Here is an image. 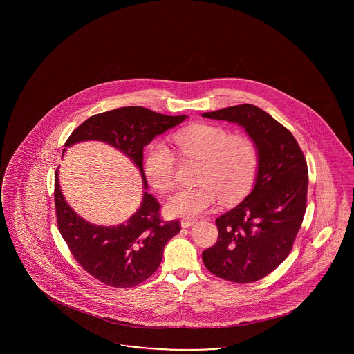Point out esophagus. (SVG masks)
Returning a JSON list of instances; mask_svg holds the SVG:
<instances>
[{
  "label": "esophagus",
  "instance_id": "34e87169",
  "mask_svg": "<svg viewBox=\"0 0 354 354\" xmlns=\"http://www.w3.org/2000/svg\"><path fill=\"white\" fill-rule=\"evenodd\" d=\"M180 224H182V227H183V228H188V227H191V225H194V224H195V220H182V223H180Z\"/></svg>",
  "mask_w": 354,
  "mask_h": 354
}]
</instances>
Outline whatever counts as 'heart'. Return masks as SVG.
Wrapping results in <instances>:
<instances>
[{"label": "heart", "mask_w": 354, "mask_h": 354, "mask_svg": "<svg viewBox=\"0 0 354 354\" xmlns=\"http://www.w3.org/2000/svg\"><path fill=\"white\" fill-rule=\"evenodd\" d=\"M174 143L188 159L201 160L198 187L178 189L167 203L169 215L185 219L212 211L220 199L235 203L252 188L259 169V149L252 136L232 134L227 127L198 123L175 133ZM145 175L160 192L175 187L176 159L163 142H153L145 158Z\"/></svg>", "instance_id": "heart-1"}]
</instances>
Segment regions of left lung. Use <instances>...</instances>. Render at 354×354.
<instances>
[{
  "mask_svg": "<svg viewBox=\"0 0 354 354\" xmlns=\"http://www.w3.org/2000/svg\"><path fill=\"white\" fill-rule=\"evenodd\" d=\"M202 117L243 126L259 149L252 192L216 219L218 241L202 253L212 274L253 283L276 270L292 251L306 209V160L290 131L257 106L244 103Z\"/></svg>",
  "mask_w": 354,
  "mask_h": 354,
  "instance_id": "8db88e82",
  "label": "left lung"
}]
</instances>
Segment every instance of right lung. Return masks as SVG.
Wrapping results in <instances>:
<instances>
[{"mask_svg":"<svg viewBox=\"0 0 354 354\" xmlns=\"http://www.w3.org/2000/svg\"><path fill=\"white\" fill-rule=\"evenodd\" d=\"M185 118L163 115L140 106L120 107L86 119L68 136L65 146L82 140H102L114 146L134 162L146 188L143 147ZM54 204L58 230L68 251L88 274L104 286L131 288L147 280L160 266L167 241L180 232V221L163 219L160 204L146 191L140 207L126 223L102 227L86 221L64 199L58 169Z\"/></svg>","mask_w":354,"mask_h":354,"instance_id":"right-lung-1","label":"right lung"}]
</instances>
